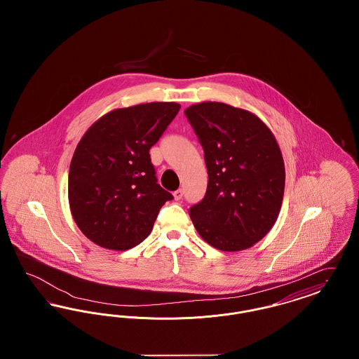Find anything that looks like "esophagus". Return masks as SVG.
<instances>
[{
	"instance_id": "1",
	"label": "esophagus",
	"mask_w": 359,
	"mask_h": 359,
	"mask_svg": "<svg viewBox=\"0 0 359 359\" xmlns=\"http://www.w3.org/2000/svg\"><path fill=\"white\" fill-rule=\"evenodd\" d=\"M183 195H184V191H183L182 188H179V189H176V191L173 192V196H175V199H176V201L183 199Z\"/></svg>"
}]
</instances>
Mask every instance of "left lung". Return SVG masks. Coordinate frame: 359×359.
<instances>
[{"label": "left lung", "mask_w": 359, "mask_h": 359, "mask_svg": "<svg viewBox=\"0 0 359 359\" xmlns=\"http://www.w3.org/2000/svg\"><path fill=\"white\" fill-rule=\"evenodd\" d=\"M205 152V198L189 208L207 243L223 252L253 246L278 217L285 168L269 128L250 111L221 102L184 110Z\"/></svg>", "instance_id": "1"}]
</instances>
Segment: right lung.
<instances>
[{"instance_id": "1", "label": "right lung", "mask_w": 359, "mask_h": 359, "mask_svg": "<svg viewBox=\"0 0 359 359\" xmlns=\"http://www.w3.org/2000/svg\"><path fill=\"white\" fill-rule=\"evenodd\" d=\"M180 110L175 102L117 109L79 141L69 173L71 214L86 237L128 250L147 238L173 196L157 183L149 149Z\"/></svg>"}]
</instances>
